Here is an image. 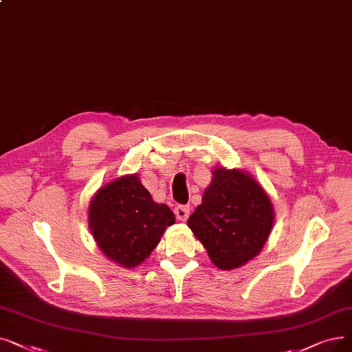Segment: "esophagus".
Wrapping results in <instances>:
<instances>
[{
    "mask_svg": "<svg viewBox=\"0 0 352 352\" xmlns=\"http://www.w3.org/2000/svg\"><path fill=\"white\" fill-rule=\"evenodd\" d=\"M174 212H175V217L179 220V221H186L190 216V207L188 206H182V204H178L175 208H174Z\"/></svg>",
    "mask_w": 352,
    "mask_h": 352,
    "instance_id": "34e87169",
    "label": "esophagus"
}]
</instances>
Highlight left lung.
<instances>
[{
    "mask_svg": "<svg viewBox=\"0 0 352 352\" xmlns=\"http://www.w3.org/2000/svg\"><path fill=\"white\" fill-rule=\"evenodd\" d=\"M274 211L257 181L240 170L216 168L203 203L187 224L203 243L211 262L232 270L246 265L263 249Z\"/></svg>",
    "mask_w": 352,
    "mask_h": 352,
    "instance_id": "1",
    "label": "left lung"
}]
</instances>
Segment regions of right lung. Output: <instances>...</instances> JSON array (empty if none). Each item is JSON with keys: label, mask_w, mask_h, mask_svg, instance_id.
<instances>
[{"label": "right lung", "mask_w": 352, "mask_h": 352, "mask_svg": "<svg viewBox=\"0 0 352 352\" xmlns=\"http://www.w3.org/2000/svg\"><path fill=\"white\" fill-rule=\"evenodd\" d=\"M174 212L157 204L136 174L102 187L89 204V228L98 248L124 267H136L157 248Z\"/></svg>", "instance_id": "obj_1"}]
</instances>
